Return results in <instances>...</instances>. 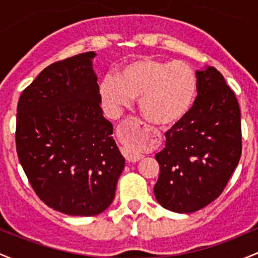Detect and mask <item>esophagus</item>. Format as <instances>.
I'll list each match as a JSON object with an SVG mask.
<instances>
[{"label":"esophagus","instance_id":"1","mask_svg":"<svg viewBox=\"0 0 258 258\" xmlns=\"http://www.w3.org/2000/svg\"><path fill=\"white\" fill-rule=\"evenodd\" d=\"M128 125L131 126L133 137H137V136L142 131H143V130H147L146 126H143V123H142L138 119H135V117H132V119L128 120ZM122 152H123V155H125L126 160L128 162H137L141 159H143V155H142L141 153H138L133 147L126 146L125 148H123Z\"/></svg>","mask_w":258,"mask_h":258}]
</instances>
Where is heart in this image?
I'll return each mask as SVG.
<instances>
[{
    "instance_id": "b5f03b06",
    "label": "heart",
    "mask_w": 258,
    "mask_h": 258,
    "mask_svg": "<svg viewBox=\"0 0 258 258\" xmlns=\"http://www.w3.org/2000/svg\"><path fill=\"white\" fill-rule=\"evenodd\" d=\"M198 93L194 70L183 61H166L152 57L133 59L106 76L99 87L103 105L112 114L138 99L139 111L148 122L173 126L193 108Z\"/></svg>"
}]
</instances>
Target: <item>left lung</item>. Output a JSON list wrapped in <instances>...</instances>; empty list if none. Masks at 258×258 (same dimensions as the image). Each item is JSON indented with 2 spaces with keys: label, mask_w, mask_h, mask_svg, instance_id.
<instances>
[{
  "label": "left lung",
  "mask_w": 258,
  "mask_h": 258,
  "mask_svg": "<svg viewBox=\"0 0 258 258\" xmlns=\"http://www.w3.org/2000/svg\"><path fill=\"white\" fill-rule=\"evenodd\" d=\"M198 97L190 112L165 133L155 155L160 173L158 203L177 214H191L220 197L241 155L240 108L214 67L197 72Z\"/></svg>",
  "instance_id": "8db88e82"
}]
</instances>
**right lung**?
I'll return each instance as SVG.
<instances>
[{
	"label": "right lung",
	"instance_id": "obj_1",
	"mask_svg": "<svg viewBox=\"0 0 258 258\" xmlns=\"http://www.w3.org/2000/svg\"><path fill=\"white\" fill-rule=\"evenodd\" d=\"M94 52L47 67L17 108V153L35 193L70 216H96L115 198L125 158L100 108Z\"/></svg>",
	"mask_w": 258,
	"mask_h": 258
}]
</instances>
